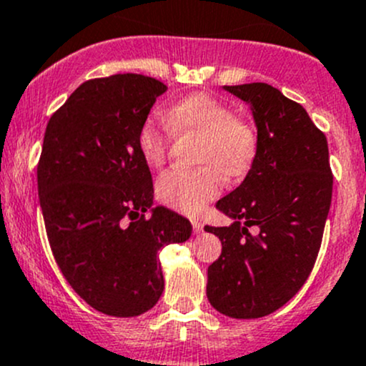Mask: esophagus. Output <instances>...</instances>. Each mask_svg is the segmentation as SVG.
I'll return each mask as SVG.
<instances>
[{"label": "esophagus", "mask_w": 366, "mask_h": 366, "mask_svg": "<svg viewBox=\"0 0 366 366\" xmlns=\"http://www.w3.org/2000/svg\"><path fill=\"white\" fill-rule=\"evenodd\" d=\"M192 227H194V232H202V229H204V224H202V222H199V220H194L192 222Z\"/></svg>", "instance_id": "34e87169"}]
</instances>
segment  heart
I'll list each match as a JSON object with an SVG mask.
<instances>
[{
    "mask_svg": "<svg viewBox=\"0 0 366 366\" xmlns=\"http://www.w3.org/2000/svg\"><path fill=\"white\" fill-rule=\"evenodd\" d=\"M167 127L146 119L139 128L137 148L149 167H158L167 157L173 134H197V162L204 167H172L157 182L158 201L169 208L195 214L222 190V176L234 179L250 169L257 153V134L244 119L236 118L225 102L208 93H194L164 112Z\"/></svg>",
    "mask_w": 366,
    "mask_h": 366,
    "instance_id": "1",
    "label": "heart"
}]
</instances>
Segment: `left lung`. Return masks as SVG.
Here are the masks:
<instances>
[{
  "instance_id": "left-lung-1",
  "label": "left lung",
  "mask_w": 366,
  "mask_h": 366,
  "mask_svg": "<svg viewBox=\"0 0 366 366\" xmlns=\"http://www.w3.org/2000/svg\"><path fill=\"white\" fill-rule=\"evenodd\" d=\"M224 89L250 105L257 153L243 183L217 202L232 224L204 227L222 241L206 295L227 317L259 319L307 282L321 248L333 174L326 135L300 104L264 82ZM252 224L259 227L257 237L247 232Z\"/></svg>"
}]
</instances>
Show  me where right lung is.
<instances>
[{
  "mask_svg": "<svg viewBox=\"0 0 366 366\" xmlns=\"http://www.w3.org/2000/svg\"><path fill=\"white\" fill-rule=\"evenodd\" d=\"M165 92L139 74L92 79L45 128L36 179L49 244L71 289L112 317L155 307L160 250L192 236L187 218L153 208L152 172L137 148L139 128Z\"/></svg>",
  "mask_w": 366,
  "mask_h": 366,
  "instance_id": "obj_1",
  "label": "right lung"
}]
</instances>
